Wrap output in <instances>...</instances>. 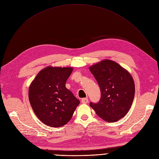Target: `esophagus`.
Returning <instances> with one entry per match:
<instances>
[{
    "instance_id": "1",
    "label": "esophagus",
    "mask_w": 159,
    "mask_h": 159,
    "mask_svg": "<svg viewBox=\"0 0 159 159\" xmlns=\"http://www.w3.org/2000/svg\"><path fill=\"white\" fill-rule=\"evenodd\" d=\"M89 102L88 98H82L81 99V103H87Z\"/></svg>"
}]
</instances>
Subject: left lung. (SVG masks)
Returning a JSON list of instances; mask_svg holds the SVG:
<instances>
[{
  "label": "left lung",
  "instance_id": "obj_1",
  "mask_svg": "<svg viewBox=\"0 0 159 159\" xmlns=\"http://www.w3.org/2000/svg\"><path fill=\"white\" fill-rule=\"evenodd\" d=\"M101 90L98 103L90 106L98 116L109 122L125 116L133 102L135 87L129 72L117 63L105 59L89 67Z\"/></svg>",
  "mask_w": 159,
  "mask_h": 159
}]
</instances>
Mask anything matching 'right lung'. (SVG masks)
Returning a JSON list of instances; mask_svg holds the SVG:
<instances>
[{
    "mask_svg": "<svg viewBox=\"0 0 159 159\" xmlns=\"http://www.w3.org/2000/svg\"><path fill=\"white\" fill-rule=\"evenodd\" d=\"M72 67L47 66L41 70L29 87L32 109L43 123L50 127L65 125L80 102L65 87Z\"/></svg>",
    "mask_w": 159,
    "mask_h": 159,
    "instance_id": "add662e5",
    "label": "right lung"
}]
</instances>
